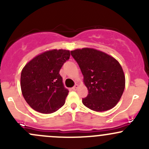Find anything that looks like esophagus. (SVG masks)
I'll list each match as a JSON object with an SVG mask.
<instances>
[{
	"label": "esophagus",
	"mask_w": 149,
	"mask_h": 149,
	"mask_svg": "<svg viewBox=\"0 0 149 149\" xmlns=\"http://www.w3.org/2000/svg\"><path fill=\"white\" fill-rule=\"evenodd\" d=\"M78 87H79V86H78V84H76V85H75L73 87V88H72V89H73V91H76V90L77 89Z\"/></svg>",
	"instance_id": "obj_1"
}]
</instances>
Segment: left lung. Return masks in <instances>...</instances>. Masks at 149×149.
<instances>
[{
  "mask_svg": "<svg viewBox=\"0 0 149 149\" xmlns=\"http://www.w3.org/2000/svg\"><path fill=\"white\" fill-rule=\"evenodd\" d=\"M84 76L88 94L82 102L97 112L113 108L120 100L125 79L120 64L110 55L92 48L70 51Z\"/></svg>",
  "mask_w": 149,
  "mask_h": 149,
  "instance_id": "obj_1",
  "label": "left lung"
}]
</instances>
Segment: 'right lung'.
<instances>
[{
	"label": "right lung",
	"instance_id": "right-lung-1",
	"mask_svg": "<svg viewBox=\"0 0 149 149\" xmlns=\"http://www.w3.org/2000/svg\"><path fill=\"white\" fill-rule=\"evenodd\" d=\"M70 58V51L52 49L33 58L21 73V88L28 104L43 114L55 112L68 94L59 72Z\"/></svg>",
	"mask_w": 149,
	"mask_h": 149
}]
</instances>
